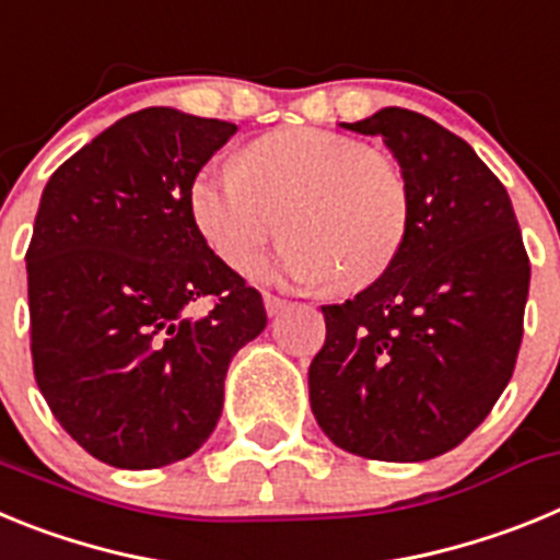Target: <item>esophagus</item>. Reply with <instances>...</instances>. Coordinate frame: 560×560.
I'll use <instances>...</instances> for the list:
<instances>
[{"label": "esophagus", "instance_id": "1", "mask_svg": "<svg viewBox=\"0 0 560 560\" xmlns=\"http://www.w3.org/2000/svg\"><path fill=\"white\" fill-rule=\"evenodd\" d=\"M264 305H266V314L277 316L280 311H285L289 300H283V296H275V294H264Z\"/></svg>", "mask_w": 560, "mask_h": 560}]
</instances>
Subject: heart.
<instances>
[{
	"instance_id": "b5f03b06",
	"label": "heart",
	"mask_w": 560,
	"mask_h": 560,
	"mask_svg": "<svg viewBox=\"0 0 560 560\" xmlns=\"http://www.w3.org/2000/svg\"><path fill=\"white\" fill-rule=\"evenodd\" d=\"M241 162L201 167L190 185L196 226L232 269H249L283 226L289 244L255 275L359 291L395 264L412 192L393 156L348 133L291 126L252 142Z\"/></svg>"
}]
</instances>
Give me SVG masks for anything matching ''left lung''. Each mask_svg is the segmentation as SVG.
I'll return each mask as SVG.
<instances>
[{
    "label": "left lung",
    "instance_id": "1",
    "mask_svg": "<svg viewBox=\"0 0 560 560\" xmlns=\"http://www.w3.org/2000/svg\"><path fill=\"white\" fill-rule=\"evenodd\" d=\"M341 128L384 140L412 215L395 264L353 300L323 305L311 409L345 452L420 463L459 446L508 387L530 260L511 196L457 133L398 106Z\"/></svg>",
    "mask_w": 560,
    "mask_h": 560
}]
</instances>
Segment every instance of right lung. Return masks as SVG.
I'll return each instance as SVG.
<instances>
[{"label":"right lung","mask_w":560,"mask_h":560,"mask_svg":"<svg viewBox=\"0 0 560 560\" xmlns=\"http://www.w3.org/2000/svg\"><path fill=\"white\" fill-rule=\"evenodd\" d=\"M237 128L179 108L133 112L69 156L27 249L38 389L78 446L114 468L201 448L230 361L266 328L264 300L207 246L190 185ZM212 295L205 317L195 303Z\"/></svg>","instance_id":"add662e5"}]
</instances>
